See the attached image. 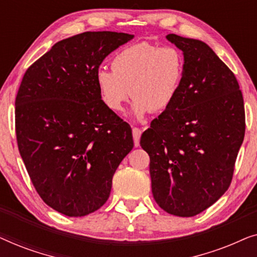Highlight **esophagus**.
<instances>
[{"instance_id":"34e87169","label":"esophagus","mask_w":257,"mask_h":257,"mask_svg":"<svg viewBox=\"0 0 257 257\" xmlns=\"http://www.w3.org/2000/svg\"><path fill=\"white\" fill-rule=\"evenodd\" d=\"M132 133H133V140H135V146L138 147L140 143V136H142V130L138 127H133Z\"/></svg>"}]
</instances>
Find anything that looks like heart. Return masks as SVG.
I'll return each instance as SVG.
<instances>
[{
  "mask_svg": "<svg viewBox=\"0 0 257 257\" xmlns=\"http://www.w3.org/2000/svg\"><path fill=\"white\" fill-rule=\"evenodd\" d=\"M111 69L96 73L103 103L111 111L121 112L131 91L132 114L143 119L150 111L160 113L174 103L184 79L185 58L172 45L142 42L118 51Z\"/></svg>",
  "mask_w": 257,
  "mask_h": 257,
  "instance_id": "b5f03b06",
  "label": "heart"
}]
</instances>
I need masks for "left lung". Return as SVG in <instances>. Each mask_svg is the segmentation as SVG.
Wrapping results in <instances>:
<instances>
[{"label": "left lung", "mask_w": 257, "mask_h": 257, "mask_svg": "<svg viewBox=\"0 0 257 257\" xmlns=\"http://www.w3.org/2000/svg\"><path fill=\"white\" fill-rule=\"evenodd\" d=\"M166 38L184 55V79L140 145L150 156L156 202L172 215L191 217L229 187L244 138L243 97L234 73L205 42L174 34Z\"/></svg>", "instance_id": "left-lung-1"}]
</instances>
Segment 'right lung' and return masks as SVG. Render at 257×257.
I'll list each match as a JSON object with an SVG mask.
<instances>
[{
	"label": "right lung",
	"instance_id": "1",
	"mask_svg": "<svg viewBox=\"0 0 257 257\" xmlns=\"http://www.w3.org/2000/svg\"><path fill=\"white\" fill-rule=\"evenodd\" d=\"M133 35L87 31L59 41L24 73L15 100L16 137L42 200L66 216L99 209L133 149L132 130L103 103L96 73Z\"/></svg>",
	"mask_w": 257,
	"mask_h": 257
}]
</instances>
